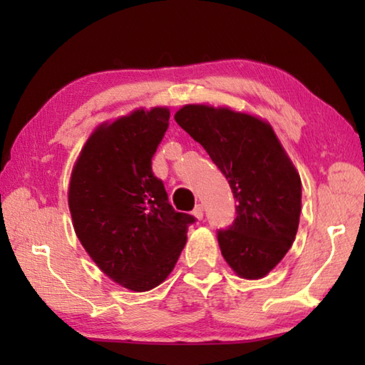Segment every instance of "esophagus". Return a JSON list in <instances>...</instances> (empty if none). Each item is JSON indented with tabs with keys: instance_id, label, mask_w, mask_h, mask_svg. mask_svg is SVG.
I'll list each match as a JSON object with an SVG mask.
<instances>
[{
	"instance_id": "esophagus-1",
	"label": "esophagus",
	"mask_w": 365,
	"mask_h": 365,
	"mask_svg": "<svg viewBox=\"0 0 365 365\" xmlns=\"http://www.w3.org/2000/svg\"><path fill=\"white\" fill-rule=\"evenodd\" d=\"M193 215L197 220L202 219V206L201 205H196V207L193 209Z\"/></svg>"
}]
</instances>
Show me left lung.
Wrapping results in <instances>:
<instances>
[{
	"label": "left lung",
	"instance_id": "8db88e82",
	"mask_svg": "<svg viewBox=\"0 0 365 365\" xmlns=\"http://www.w3.org/2000/svg\"><path fill=\"white\" fill-rule=\"evenodd\" d=\"M175 122L230 183L237 219L219 230L222 256L240 279H262L294 242L301 178L267 120L227 106L185 104Z\"/></svg>",
	"mask_w": 365,
	"mask_h": 365
}]
</instances>
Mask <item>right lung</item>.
<instances>
[{
  "instance_id": "add662e5",
  "label": "right lung",
  "mask_w": 365,
  "mask_h": 365,
  "mask_svg": "<svg viewBox=\"0 0 365 365\" xmlns=\"http://www.w3.org/2000/svg\"><path fill=\"white\" fill-rule=\"evenodd\" d=\"M170 110L138 108L98 125L72 168L69 211L80 243L110 280L150 292L174 270L195 217L175 212L151 158Z\"/></svg>"
}]
</instances>
